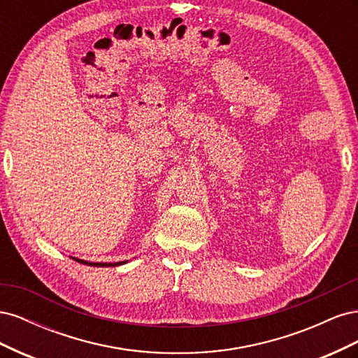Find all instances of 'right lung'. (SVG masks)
Wrapping results in <instances>:
<instances>
[{"label": "right lung", "instance_id": "1", "mask_svg": "<svg viewBox=\"0 0 358 358\" xmlns=\"http://www.w3.org/2000/svg\"><path fill=\"white\" fill-rule=\"evenodd\" d=\"M76 262L80 263V264H88V266H96V267H112V266H121L125 264V262H119V263H88L85 262V259H79V258H73Z\"/></svg>", "mask_w": 358, "mask_h": 358}]
</instances>
